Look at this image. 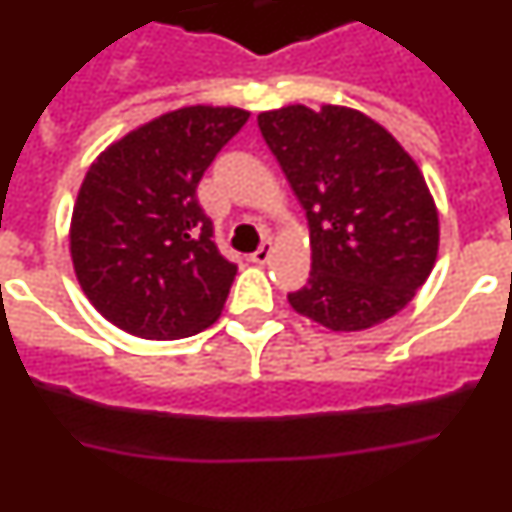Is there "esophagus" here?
<instances>
[{
	"instance_id": "34e87169",
	"label": "esophagus",
	"mask_w": 512,
	"mask_h": 512,
	"mask_svg": "<svg viewBox=\"0 0 512 512\" xmlns=\"http://www.w3.org/2000/svg\"><path fill=\"white\" fill-rule=\"evenodd\" d=\"M271 253H274V246H271V241H264L251 253V261L253 264H266V261L271 259Z\"/></svg>"
}]
</instances>
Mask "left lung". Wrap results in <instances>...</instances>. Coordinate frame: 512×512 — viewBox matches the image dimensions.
<instances>
[{"mask_svg":"<svg viewBox=\"0 0 512 512\" xmlns=\"http://www.w3.org/2000/svg\"><path fill=\"white\" fill-rule=\"evenodd\" d=\"M259 128L310 225V279L289 305L343 333L397 315L438 253V212L418 164L348 107L289 104L261 112Z\"/></svg>","mask_w":512,"mask_h":512,"instance_id":"8db88e82","label":"left lung"}]
</instances>
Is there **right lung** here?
<instances>
[{"instance_id": "obj_1", "label": "right lung", "mask_w": 512, "mask_h": 512, "mask_svg": "<svg viewBox=\"0 0 512 512\" xmlns=\"http://www.w3.org/2000/svg\"><path fill=\"white\" fill-rule=\"evenodd\" d=\"M246 120L238 107H182L112 143L87 171L71 259L84 295L117 328L174 341L220 318L238 266L217 248L197 187Z\"/></svg>"}]
</instances>
